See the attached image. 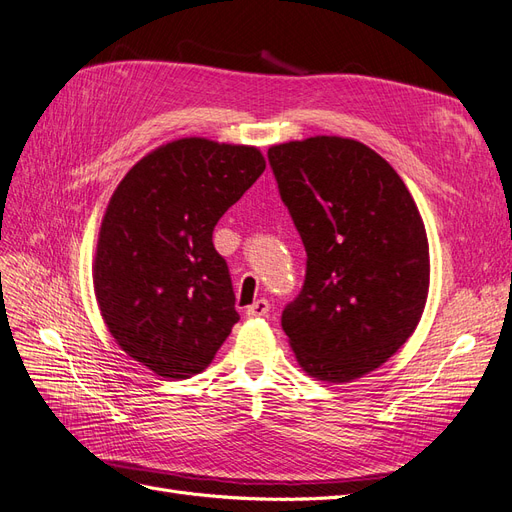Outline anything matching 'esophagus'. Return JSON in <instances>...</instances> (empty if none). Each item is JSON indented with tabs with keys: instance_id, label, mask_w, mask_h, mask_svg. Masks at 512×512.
<instances>
[{
	"instance_id": "34e87169",
	"label": "esophagus",
	"mask_w": 512,
	"mask_h": 512,
	"mask_svg": "<svg viewBox=\"0 0 512 512\" xmlns=\"http://www.w3.org/2000/svg\"><path fill=\"white\" fill-rule=\"evenodd\" d=\"M245 314L250 318H265L269 314V301L267 299H258L250 307L245 309Z\"/></svg>"
}]
</instances>
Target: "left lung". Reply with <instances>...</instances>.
Segmentation results:
<instances>
[{"instance_id":"1","label":"left lung","mask_w":512,"mask_h":512,"mask_svg":"<svg viewBox=\"0 0 512 512\" xmlns=\"http://www.w3.org/2000/svg\"><path fill=\"white\" fill-rule=\"evenodd\" d=\"M269 164L307 252L305 284L282 329L307 376L352 382L408 342L429 294V243L406 183L344 136L269 147Z\"/></svg>"}]
</instances>
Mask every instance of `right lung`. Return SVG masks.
Listing matches in <instances>:
<instances>
[{
  "instance_id": "obj_1",
  "label": "right lung",
  "mask_w": 512,
  "mask_h": 512,
  "mask_svg": "<svg viewBox=\"0 0 512 512\" xmlns=\"http://www.w3.org/2000/svg\"><path fill=\"white\" fill-rule=\"evenodd\" d=\"M265 166L250 145L179 138L138 160L108 200L96 299L119 348L153 374L203 371L239 320L213 228Z\"/></svg>"
}]
</instances>
